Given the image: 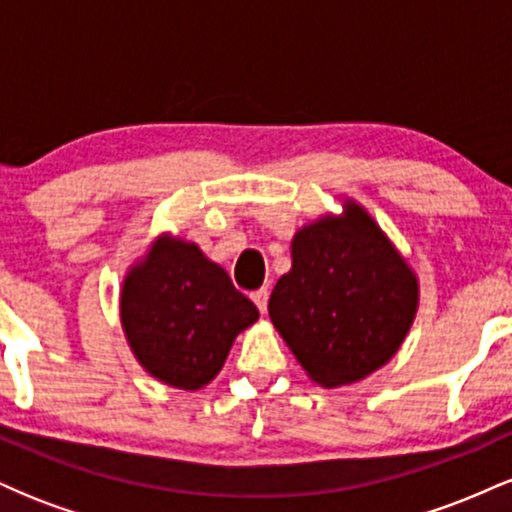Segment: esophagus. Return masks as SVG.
Here are the masks:
<instances>
[{
	"label": "esophagus",
	"mask_w": 512,
	"mask_h": 512,
	"mask_svg": "<svg viewBox=\"0 0 512 512\" xmlns=\"http://www.w3.org/2000/svg\"><path fill=\"white\" fill-rule=\"evenodd\" d=\"M250 298H252V303L257 305V310H260V313H264V310H267V301H269V291L267 289L252 291Z\"/></svg>",
	"instance_id": "1"
}]
</instances>
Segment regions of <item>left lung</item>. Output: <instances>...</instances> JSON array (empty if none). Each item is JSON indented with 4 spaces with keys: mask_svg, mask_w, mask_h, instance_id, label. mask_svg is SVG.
I'll use <instances>...</instances> for the list:
<instances>
[{
    "mask_svg": "<svg viewBox=\"0 0 512 512\" xmlns=\"http://www.w3.org/2000/svg\"><path fill=\"white\" fill-rule=\"evenodd\" d=\"M269 317L315 383L349 385L390 361L407 337L419 286L375 221L356 204L310 223L291 245Z\"/></svg>",
    "mask_w": 512,
    "mask_h": 512,
    "instance_id": "obj_1",
    "label": "left lung"
}]
</instances>
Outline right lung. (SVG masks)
Wrapping results in <instances>:
<instances>
[{
	"mask_svg": "<svg viewBox=\"0 0 512 512\" xmlns=\"http://www.w3.org/2000/svg\"><path fill=\"white\" fill-rule=\"evenodd\" d=\"M260 317L195 243L156 240L122 289V327L139 363L166 385L199 390L219 373L233 339Z\"/></svg>",
	"mask_w": 512,
	"mask_h": 512,
	"instance_id": "add662e5",
	"label": "right lung"
}]
</instances>
